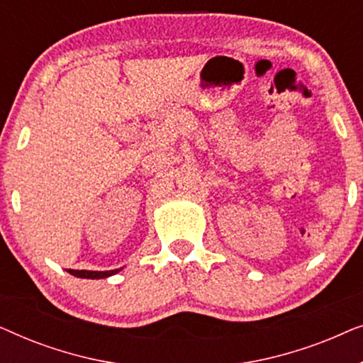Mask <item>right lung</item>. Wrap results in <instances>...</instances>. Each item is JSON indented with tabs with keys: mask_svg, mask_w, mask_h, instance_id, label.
Instances as JSON below:
<instances>
[{
	"mask_svg": "<svg viewBox=\"0 0 363 363\" xmlns=\"http://www.w3.org/2000/svg\"><path fill=\"white\" fill-rule=\"evenodd\" d=\"M122 269V267H121ZM121 269H112V271H76V269H67L69 274L76 277H84V279H104V277L117 274Z\"/></svg>",
	"mask_w": 363,
	"mask_h": 363,
	"instance_id": "obj_1",
	"label": "right lung"
}]
</instances>
